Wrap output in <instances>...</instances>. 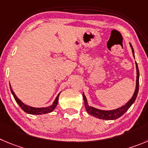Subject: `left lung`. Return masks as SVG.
<instances>
[{"label": "left lung", "mask_w": 148, "mask_h": 148, "mask_svg": "<svg viewBox=\"0 0 148 148\" xmlns=\"http://www.w3.org/2000/svg\"><path fill=\"white\" fill-rule=\"evenodd\" d=\"M130 44V47L132 48V54H133V56L134 58V51L133 47H132V45ZM136 89L134 90V93L133 96H132V99L128 101L125 105L122 106V107H119L118 109H114V110H99L97 108H95V107H91V106L88 105V101H87L86 96L84 94V93H82V96H83V99L84 101H85V107L86 109V111L88 114H90V115L93 116L95 118H99V119H102V120H115L119 118L120 117L123 115L124 113H125V112L130 108L131 106L134 103V102L136 100V98L137 96L138 91H139V69H138L137 63H136Z\"/></svg>", "instance_id": "obj_1"}]
</instances>
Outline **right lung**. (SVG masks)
Wrapping results in <instances>:
<instances>
[{"label": "right lung", "mask_w": 148, "mask_h": 148, "mask_svg": "<svg viewBox=\"0 0 148 148\" xmlns=\"http://www.w3.org/2000/svg\"><path fill=\"white\" fill-rule=\"evenodd\" d=\"M10 89H11V92H12V95H13L15 101H16V103L19 104L20 107L22 108V110H23L24 112H25L27 114H47V113H49V112H52L56 107H57V104H58V98H59V93L58 95L57 96L56 99H55L54 102L52 103V105L49 106L47 107H41V108H36V107H30V106L27 105L25 103H23L20 99H19L17 98V96L15 95V93H14L13 90L12 89V87H11L10 85Z\"/></svg>", "instance_id": "obj_1"}]
</instances>
